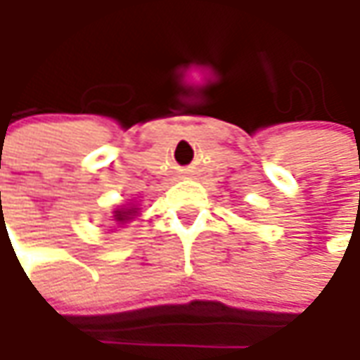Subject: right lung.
I'll return each mask as SVG.
<instances>
[{
    "label": "right lung",
    "instance_id": "1",
    "mask_svg": "<svg viewBox=\"0 0 360 360\" xmlns=\"http://www.w3.org/2000/svg\"><path fill=\"white\" fill-rule=\"evenodd\" d=\"M136 212H138V208H122V210L114 212V218L118 222H128V220H131V216H136Z\"/></svg>",
    "mask_w": 360,
    "mask_h": 360
}]
</instances>
